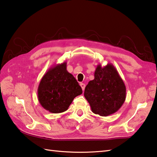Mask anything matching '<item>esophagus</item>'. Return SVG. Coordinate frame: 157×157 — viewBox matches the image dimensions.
<instances>
[{"instance_id": "obj_1", "label": "esophagus", "mask_w": 157, "mask_h": 157, "mask_svg": "<svg viewBox=\"0 0 157 157\" xmlns=\"http://www.w3.org/2000/svg\"><path fill=\"white\" fill-rule=\"evenodd\" d=\"M80 85H81V88L82 89V91H84L85 90V85L84 84V83H81V84H80Z\"/></svg>"}]
</instances>
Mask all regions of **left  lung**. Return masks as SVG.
Returning a JSON list of instances; mask_svg holds the SVG:
<instances>
[{"instance_id": "left-lung-1", "label": "left lung", "mask_w": 157, "mask_h": 157, "mask_svg": "<svg viewBox=\"0 0 157 157\" xmlns=\"http://www.w3.org/2000/svg\"><path fill=\"white\" fill-rule=\"evenodd\" d=\"M94 79L86 86L84 95L93 113L107 117L119 110L125 101L126 87L112 63L98 64Z\"/></svg>"}]
</instances>
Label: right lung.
Returning a JSON list of instances; mask_svg holds the SVG:
<instances>
[{
  "label": "right lung",
  "instance_id": "1",
  "mask_svg": "<svg viewBox=\"0 0 157 157\" xmlns=\"http://www.w3.org/2000/svg\"><path fill=\"white\" fill-rule=\"evenodd\" d=\"M82 91L76 78L66 70V62L55 65L44 75L38 87V99L43 108L52 113L68 109L74 98Z\"/></svg>",
  "mask_w": 157,
  "mask_h": 157
}]
</instances>
